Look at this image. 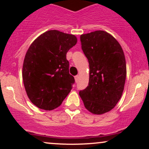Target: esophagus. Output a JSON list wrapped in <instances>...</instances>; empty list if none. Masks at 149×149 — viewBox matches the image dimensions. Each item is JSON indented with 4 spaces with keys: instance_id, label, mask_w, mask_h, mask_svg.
<instances>
[{
    "instance_id": "34e87169",
    "label": "esophagus",
    "mask_w": 149,
    "mask_h": 149,
    "mask_svg": "<svg viewBox=\"0 0 149 149\" xmlns=\"http://www.w3.org/2000/svg\"><path fill=\"white\" fill-rule=\"evenodd\" d=\"M75 80H76V83H78V80H79V76L78 75H77V76H75Z\"/></svg>"
}]
</instances>
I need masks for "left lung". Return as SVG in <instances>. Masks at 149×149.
Returning a JSON list of instances; mask_svg holds the SVG:
<instances>
[{"instance_id":"1","label":"left lung","mask_w":149,"mask_h":149,"mask_svg":"<svg viewBox=\"0 0 149 149\" xmlns=\"http://www.w3.org/2000/svg\"><path fill=\"white\" fill-rule=\"evenodd\" d=\"M81 48L88 59V86L79 92L85 107L103 114L116 107L122 96L126 61L119 42L107 32L96 31L80 36Z\"/></svg>"}]
</instances>
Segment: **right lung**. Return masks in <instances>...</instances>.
Returning <instances> with one entry per match:
<instances>
[{
    "mask_svg": "<svg viewBox=\"0 0 149 149\" xmlns=\"http://www.w3.org/2000/svg\"><path fill=\"white\" fill-rule=\"evenodd\" d=\"M76 42L74 35L50 30L38 37L27 50L22 78L29 98L39 109L59 107L72 89L75 80L69 73L66 53Z\"/></svg>",
    "mask_w": 149,
    "mask_h": 149,
    "instance_id": "right-lung-1",
    "label": "right lung"
}]
</instances>
